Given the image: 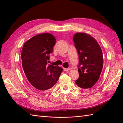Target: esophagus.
Instances as JSON below:
<instances>
[{"mask_svg":"<svg viewBox=\"0 0 123 123\" xmlns=\"http://www.w3.org/2000/svg\"><path fill=\"white\" fill-rule=\"evenodd\" d=\"M63 70L64 71H69V70H70V68H63Z\"/></svg>","mask_w":123,"mask_h":123,"instance_id":"1","label":"esophagus"}]
</instances>
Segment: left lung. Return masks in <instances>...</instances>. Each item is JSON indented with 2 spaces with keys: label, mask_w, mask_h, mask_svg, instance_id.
I'll return each instance as SVG.
<instances>
[{
  "label": "left lung",
  "mask_w": 123,
  "mask_h": 123,
  "mask_svg": "<svg viewBox=\"0 0 123 123\" xmlns=\"http://www.w3.org/2000/svg\"><path fill=\"white\" fill-rule=\"evenodd\" d=\"M73 40L79 54V77L75 83L83 89L90 88L98 81L103 69L101 49L95 38L87 33L75 34Z\"/></svg>",
  "instance_id": "obj_1"
}]
</instances>
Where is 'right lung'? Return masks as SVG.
Returning a JSON list of instances; mask_svg holds the SVG:
<instances>
[{
	"mask_svg": "<svg viewBox=\"0 0 123 123\" xmlns=\"http://www.w3.org/2000/svg\"><path fill=\"white\" fill-rule=\"evenodd\" d=\"M55 38L49 33L33 36L23 45L22 64L28 81L39 91H48L55 84L63 69L48 64Z\"/></svg>",
	"mask_w": 123,
	"mask_h": 123,
	"instance_id": "add662e5",
	"label": "right lung"
}]
</instances>
